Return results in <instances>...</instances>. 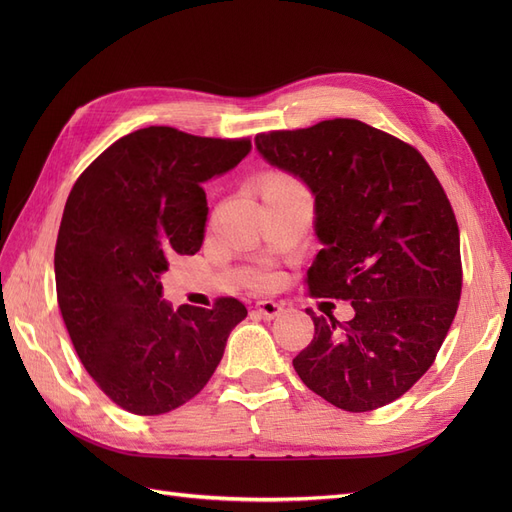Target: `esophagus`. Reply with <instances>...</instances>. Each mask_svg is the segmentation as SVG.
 <instances>
[{"label":"esophagus","mask_w":512,"mask_h":512,"mask_svg":"<svg viewBox=\"0 0 512 512\" xmlns=\"http://www.w3.org/2000/svg\"><path fill=\"white\" fill-rule=\"evenodd\" d=\"M254 309H256V314H260L265 320H273L275 316H280L282 305L275 303V301H258L254 305Z\"/></svg>","instance_id":"34e87169"}]
</instances>
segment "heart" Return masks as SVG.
<instances>
[{
	"label": "heart",
	"instance_id": "obj_1",
	"mask_svg": "<svg viewBox=\"0 0 512 512\" xmlns=\"http://www.w3.org/2000/svg\"><path fill=\"white\" fill-rule=\"evenodd\" d=\"M265 188H303V185H301L297 179H294V177H290V175L277 173V175H269V177L265 179ZM273 282H275V275L269 273V271L256 273L254 280H252V284H254L256 288H269Z\"/></svg>",
	"mask_w": 512,
	"mask_h": 512
}]
</instances>
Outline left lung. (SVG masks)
Wrapping results in <instances>:
<instances>
[{"mask_svg": "<svg viewBox=\"0 0 512 512\" xmlns=\"http://www.w3.org/2000/svg\"><path fill=\"white\" fill-rule=\"evenodd\" d=\"M256 147L316 196L322 250L307 294L354 307L344 324L307 309L314 339L294 371L346 412L391 404L436 361L459 307V226L444 188L418 149L359 119L260 132Z\"/></svg>", "mask_w": 512, "mask_h": 512, "instance_id": "8db88e82", "label": "left lung"}]
</instances>
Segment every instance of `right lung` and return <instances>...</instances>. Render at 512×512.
<instances>
[{"mask_svg": "<svg viewBox=\"0 0 512 512\" xmlns=\"http://www.w3.org/2000/svg\"><path fill=\"white\" fill-rule=\"evenodd\" d=\"M250 149V138L149 126L121 136L74 183L55 245L59 312L87 374L126 412L156 416L198 395L247 316L232 297L170 309L160 273L173 252L200 250L203 183Z\"/></svg>", "mask_w": 512, "mask_h": 512, "instance_id": "add662e5", "label": "right lung"}]
</instances>
